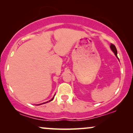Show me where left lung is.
<instances>
[{
    "mask_svg": "<svg viewBox=\"0 0 133 133\" xmlns=\"http://www.w3.org/2000/svg\"><path fill=\"white\" fill-rule=\"evenodd\" d=\"M110 48H111V50L112 51H113V52L114 53V54H115V55H116V57L118 58L117 56V49H116L115 45H113V44H112V43H111V45H110ZM118 59H119V58H118Z\"/></svg>",
    "mask_w": 133,
    "mask_h": 133,
    "instance_id": "1",
    "label": "left lung"
}]
</instances>
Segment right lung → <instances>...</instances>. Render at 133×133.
<instances>
[{
    "instance_id": "obj_1",
    "label": "right lung",
    "mask_w": 133,
    "mask_h": 133,
    "mask_svg": "<svg viewBox=\"0 0 133 133\" xmlns=\"http://www.w3.org/2000/svg\"><path fill=\"white\" fill-rule=\"evenodd\" d=\"M54 97H53V98H52V99H51L50 100V101H49V102H50V101H52V100H53V99H54ZM47 102H45V103H47ZM43 103H41V104H39V105H42V104H43Z\"/></svg>"
}]
</instances>
